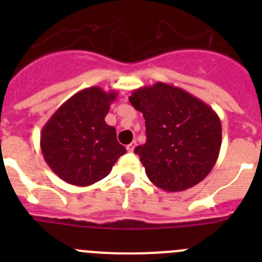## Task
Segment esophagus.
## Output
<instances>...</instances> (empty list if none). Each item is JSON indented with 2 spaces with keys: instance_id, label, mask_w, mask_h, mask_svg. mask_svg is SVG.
Returning <instances> with one entry per match:
<instances>
[{
  "instance_id": "1",
  "label": "esophagus",
  "mask_w": 262,
  "mask_h": 262,
  "mask_svg": "<svg viewBox=\"0 0 262 262\" xmlns=\"http://www.w3.org/2000/svg\"><path fill=\"white\" fill-rule=\"evenodd\" d=\"M135 147H136V142L129 143V144L127 145V151H128V152H134V149H135Z\"/></svg>"
}]
</instances>
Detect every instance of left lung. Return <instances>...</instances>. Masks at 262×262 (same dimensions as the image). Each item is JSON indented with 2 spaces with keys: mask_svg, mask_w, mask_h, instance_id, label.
Returning a JSON list of instances; mask_svg holds the SVG:
<instances>
[{
  "mask_svg": "<svg viewBox=\"0 0 262 262\" xmlns=\"http://www.w3.org/2000/svg\"><path fill=\"white\" fill-rule=\"evenodd\" d=\"M145 119V144L135 148L152 184L184 191L211 172L222 145V124L207 103L165 82L142 86L128 97Z\"/></svg>",
  "mask_w": 262,
  "mask_h": 262,
  "instance_id": "1",
  "label": "left lung"
}]
</instances>
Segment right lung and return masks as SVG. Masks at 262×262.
<instances>
[{"instance_id": "obj_1", "label": "right lung", "mask_w": 262, "mask_h": 262, "mask_svg": "<svg viewBox=\"0 0 262 262\" xmlns=\"http://www.w3.org/2000/svg\"><path fill=\"white\" fill-rule=\"evenodd\" d=\"M115 90L98 86L80 90L67 99L48 119L40 133V148L52 172L62 181L89 186L110 173L126 148L117 131L105 122Z\"/></svg>"}]
</instances>
